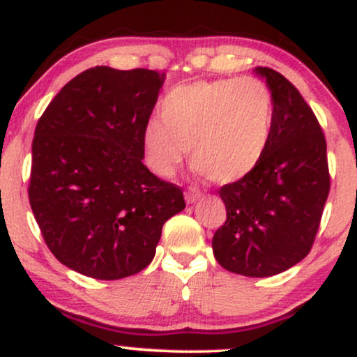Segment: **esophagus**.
I'll list each match as a JSON object with an SVG mask.
<instances>
[{
	"instance_id": "obj_1",
	"label": "esophagus",
	"mask_w": 357,
	"mask_h": 357,
	"mask_svg": "<svg viewBox=\"0 0 357 357\" xmlns=\"http://www.w3.org/2000/svg\"><path fill=\"white\" fill-rule=\"evenodd\" d=\"M202 195H203V192L199 191L198 188H190V190L184 192V199H186L188 204H191V203L198 202V199L202 198Z\"/></svg>"
}]
</instances>
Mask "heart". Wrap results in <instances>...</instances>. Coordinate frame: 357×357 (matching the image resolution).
I'll use <instances>...</instances> for the list:
<instances>
[{"mask_svg":"<svg viewBox=\"0 0 357 357\" xmlns=\"http://www.w3.org/2000/svg\"><path fill=\"white\" fill-rule=\"evenodd\" d=\"M161 122L142 129L147 166L167 178L188 149L192 171L218 184L233 183L257 167L273 124V96L258 79L198 80L162 99Z\"/></svg>","mask_w":357,"mask_h":357,"instance_id":"1","label":"heart"}]
</instances>
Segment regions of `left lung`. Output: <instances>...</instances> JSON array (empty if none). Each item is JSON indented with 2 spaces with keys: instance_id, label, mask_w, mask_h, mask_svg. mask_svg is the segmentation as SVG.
<instances>
[{
  "instance_id": "left-lung-1",
  "label": "left lung",
  "mask_w": 357,
  "mask_h": 357,
  "mask_svg": "<svg viewBox=\"0 0 357 357\" xmlns=\"http://www.w3.org/2000/svg\"><path fill=\"white\" fill-rule=\"evenodd\" d=\"M253 72L272 90V134L255 169L218 191L227 221L211 245L228 272L272 277L312 248L331 178L326 137L304 97L272 68Z\"/></svg>"
}]
</instances>
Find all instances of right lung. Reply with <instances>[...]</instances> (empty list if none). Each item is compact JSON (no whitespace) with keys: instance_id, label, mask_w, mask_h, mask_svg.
Masks as SVG:
<instances>
[{"instance_id":"add662e5","label":"right lung","mask_w":357,"mask_h":357,"mask_svg":"<svg viewBox=\"0 0 357 357\" xmlns=\"http://www.w3.org/2000/svg\"><path fill=\"white\" fill-rule=\"evenodd\" d=\"M165 73L93 67L55 96L35 129L28 198L65 267L119 280L153 261L183 191L142 165V129Z\"/></svg>"}]
</instances>
